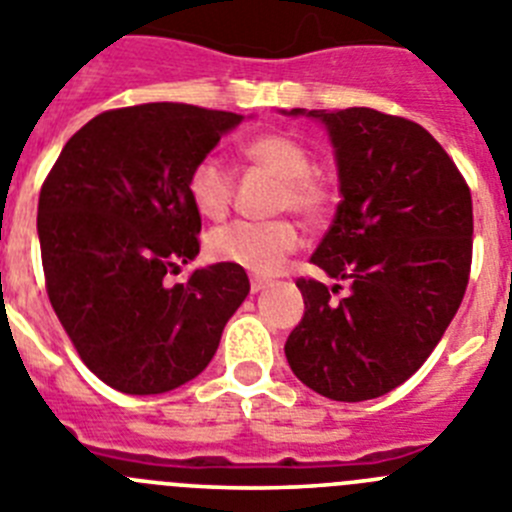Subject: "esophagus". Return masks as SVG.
Listing matches in <instances>:
<instances>
[{"instance_id":"34e87169","label":"esophagus","mask_w":512,"mask_h":512,"mask_svg":"<svg viewBox=\"0 0 512 512\" xmlns=\"http://www.w3.org/2000/svg\"><path fill=\"white\" fill-rule=\"evenodd\" d=\"M267 285H270V283H267L265 278H252L250 280V290H252V293H260V290H265Z\"/></svg>"}]
</instances>
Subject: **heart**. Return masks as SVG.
<instances>
[{"instance_id": "obj_1", "label": "heart", "mask_w": 512, "mask_h": 512, "mask_svg": "<svg viewBox=\"0 0 512 512\" xmlns=\"http://www.w3.org/2000/svg\"><path fill=\"white\" fill-rule=\"evenodd\" d=\"M242 155L280 178V209H293L308 219H319L331 201L329 183L313 173L311 153L283 132H262L242 145ZM188 201L204 219H222L232 204V176L227 165L209 155L188 173ZM303 234L293 219L275 222H232L216 227L206 237L211 260L245 267L255 275L275 273L288 255L301 247Z\"/></svg>"}]
</instances>
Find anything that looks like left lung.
Returning <instances> with one entry per match:
<instances>
[{"label":"left lung","instance_id":"left-lung-1","mask_svg":"<svg viewBox=\"0 0 512 512\" xmlns=\"http://www.w3.org/2000/svg\"><path fill=\"white\" fill-rule=\"evenodd\" d=\"M283 114L324 124L342 196L311 255L336 283L298 280L306 308L285 357L324 398H380L426 362L462 303L472 196L444 147L411 119L367 107ZM342 279L350 293L334 302Z\"/></svg>","mask_w":512,"mask_h":512}]
</instances>
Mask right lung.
I'll use <instances>...</instances> for the list:
<instances>
[{"mask_svg":"<svg viewBox=\"0 0 512 512\" xmlns=\"http://www.w3.org/2000/svg\"><path fill=\"white\" fill-rule=\"evenodd\" d=\"M242 119L173 101L112 109L66 142L45 178L48 298L78 357L119 393H168L201 375L250 293L245 267L229 262L168 283L199 255L188 173Z\"/></svg>","mask_w":512,"mask_h":512,"instance_id":"1","label":"right lung"}]
</instances>
